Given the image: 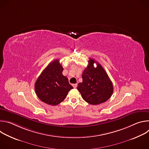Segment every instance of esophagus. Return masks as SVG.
<instances>
[{"mask_svg": "<svg viewBox=\"0 0 149 149\" xmlns=\"http://www.w3.org/2000/svg\"><path fill=\"white\" fill-rule=\"evenodd\" d=\"M72 86H73V87L74 88H76L77 87V84H72Z\"/></svg>", "mask_w": 149, "mask_h": 149, "instance_id": "1", "label": "esophagus"}]
</instances>
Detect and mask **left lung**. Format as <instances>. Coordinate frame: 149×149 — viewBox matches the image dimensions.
I'll return each mask as SVG.
<instances>
[{
	"instance_id": "left-lung-1",
	"label": "left lung",
	"mask_w": 149,
	"mask_h": 149,
	"mask_svg": "<svg viewBox=\"0 0 149 149\" xmlns=\"http://www.w3.org/2000/svg\"><path fill=\"white\" fill-rule=\"evenodd\" d=\"M97 67L94 68L93 63ZM82 82L78 84L77 90L88 103L97 105L107 101L113 93L112 82L100 63L90 58L88 65L82 75Z\"/></svg>"
}]
</instances>
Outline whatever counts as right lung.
Segmentation results:
<instances>
[{"instance_id": "1", "label": "right lung", "mask_w": 149, "mask_h": 149, "mask_svg": "<svg viewBox=\"0 0 149 149\" xmlns=\"http://www.w3.org/2000/svg\"><path fill=\"white\" fill-rule=\"evenodd\" d=\"M63 70L59 60L55 59L39 76L35 84V90L42 101L56 105L64 100L68 92L73 88L67 77L62 75Z\"/></svg>"}]
</instances>
